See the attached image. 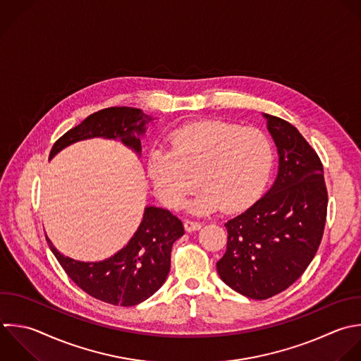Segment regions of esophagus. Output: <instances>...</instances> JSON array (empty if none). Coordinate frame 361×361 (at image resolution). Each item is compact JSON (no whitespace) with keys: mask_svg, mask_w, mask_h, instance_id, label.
I'll return each mask as SVG.
<instances>
[{"mask_svg":"<svg viewBox=\"0 0 361 361\" xmlns=\"http://www.w3.org/2000/svg\"><path fill=\"white\" fill-rule=\"evenodd\" d=\"M183 226H185V230L189 231V233L196 231V230H199L202 227V224L199 221H193V220H185Z\"/></svg>","mask_w":361,"mask_h":361,"instance_id":"obj_1","label":"esophagus"}]
</instances>
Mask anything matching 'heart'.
I'll return each instance as SVG.
<instances>
[{
    "instance_id": "1",
    "label": "heart",
    "mask_w": 361,
    "mask_h": 361,
    "mask_svg": "<svg viewBox=\"0 0 361 361\" xmlns=\"http://www.w3.org/2000/svg\"><path fill=\"white\" fill-rule=\"evenodd\" d=\"M274 151L255 128L224 121H200L175 130L169 149H154L147 173L155 195L169 209H180L199 185L204 190L190 203L193 213L240 212L262 190Z\"/></svg>"
}]
</instances>
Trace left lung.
Returning <instances> with one entry per match:
<instances>
[{
  "label": "left lung",
  "instance_id": "left-lung-1",
  "mask_svg": "<svg viewBox=\"0 0 361 361\" xmlns=\"http://www.w3.org/2000/svg\"><path fill=\"white\" fill-rule=\"evenodd\" d=\"M279 155L271 189L230 219L227 248L217 272L235 292L268 299L289 288L307 268L322 241L327 190L316 151L288 121L264 114Z\"/></svg>",
  "mask_w": 361,
  "mask_h": 361
}]
</instances>
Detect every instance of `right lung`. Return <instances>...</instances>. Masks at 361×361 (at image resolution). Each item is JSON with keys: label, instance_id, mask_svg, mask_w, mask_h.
Returning a JSON list of instances; mask_svg holds the SVG:
<instances>
[{"label": "right lung", "instance_id": "add662e5", "mask_svg": "<svg viewBox=\"0 0 361 361\" xmlns=\"http://www.w3.org/2000/svg\"><path fill=\"white\" fill-rule=\"evenodd\" d=\"M151 120L133 107L100 110L63 134L54 144L49 159L68 145L94 137L118 138L140 154V135ZM183 234L182 221L169 210L147 206L142 221L128 244L104 261H76L61 254L48 237L47 241L69 278L86 293L116 306H134L162 286L171 268L172 245Z\"/></svg>", "mask_w": 361, "mask_h": 361}]
</instances>
